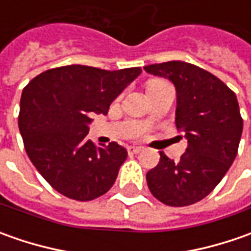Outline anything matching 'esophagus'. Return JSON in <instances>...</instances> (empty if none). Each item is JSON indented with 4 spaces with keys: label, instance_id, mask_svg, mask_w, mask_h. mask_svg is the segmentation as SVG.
Wrapping results in <instances>:
<instances>
[{
    "label": "esophagus",
    "instance_id": "obj_1",
    "mask_svg": "<svg viewBox=\"0 0 251 251\" xmlns=\"http://www.w3.org/2000/svg\"><path fill=\"white\" fill-rule=\"evenodd\" d=\"M127 151H128V153H130V155H135V153H140V152H142L144 148H142V147H128Z\"/></svg>",
    "mask_w": 251,
    "mask_h": 251
}]
</instances>
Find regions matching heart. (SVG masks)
Segmentation results:
<instances>
[{"label": "heart", "mask_w": 251, "mask_h": 251, "mask_svg": "<svg viewBox=\"0 0 251 251\" xmlns=\"http://www.w3.org/2000/svg\"><path fill=\"white\" fill-rule=\"evenodd\" d=\"M165 81H160V79H155V81H151L148 83V86H147V89H152V88H158V86H162V85H165Z\"/></svg>", "instance_id": "b5f03b06"}]
</instances>
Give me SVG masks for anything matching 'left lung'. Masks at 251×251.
Listing matches in <instances>:
<instances>
[{"label":"left lung","mask_w":251,"mask_h":251,"mask_svg":"<svg viewBox=\"0 0 251 251\" xmlns=\"http://www.w3.org/2000/svg\"><path fill=\"white\" fill-rule=\"evenodd\" d=\"M144 70L175 83L176 127L188 141L178 162L160 152L159 163L147 173L148 187L166 205H191L217 187L236 158L243 131L236 95L194 64L168 61Z\"/></svg>","instance_id":"8db88e82"}]
</instances>
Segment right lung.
Instances as JSON below:
<instances>
[{"label": "right lung", "instance_id": "add662e5", "mask_svg": "<svg viewBox=\"0 0 251 251\" xmlns=\"http://www.w3.org/2000/svg\"><path fill=\"white\" fill-rule=\"evenodd\" d=\"M141 74L140 67L106 71L86 65L51 68L24 88L19 131L29 159L60 194L91 201L114 184L127 151L117 142L86 140L92 113L110 103Z\"/></svg>", "mask_w": 251, "mask_h": 251}]
</instances>
